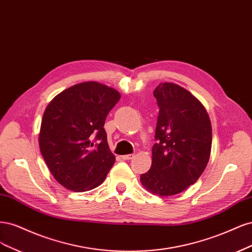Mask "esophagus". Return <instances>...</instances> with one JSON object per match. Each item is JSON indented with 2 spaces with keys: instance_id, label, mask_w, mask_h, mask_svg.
<instances>
[{
  "instance_id": "1",
  "label": "esophagus",
  "mask_w": 252,
  "mask_h": 252,
  "mask_svg": "<svg viewBox=\"0 0 252 252\" xmlns=\"http://www.w3.org/2000/svg\"><path fill=\"white\" fill-rule=\"evenodd\" d=\"M134 154H129V155H124V156H121V159H124V160H131V159H133L134 158Z\"/></svg>"
}]
</instances>
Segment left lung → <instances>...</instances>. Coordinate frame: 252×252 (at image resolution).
<instances>
[{
	"label": "left lung",
	"instance_id": "1",
	"mask_svg": "<svg viewBox=\"0 0 252 252\" xmlns=\"http://www.w3.org/2000/svg\"><path fill=\"white\" fill-rule=\"evenodd\" d=\"M159 105L152 166L140 176L143 188L160 197L174 196L196 182L212 151L209 116L186 89L161 83L154 91Z\"/></svg>",
	"mask_w": 252,
	"mask_h": 252
}]
</instances>
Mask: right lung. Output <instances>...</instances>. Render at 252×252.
Wrapping results in <instances>:
<instances>
[{
    "instance_id": "1",
    "label": "right lung",
    "mask_w": 252,
    "mask_h": 252,
    "mask_svg": "<svg viewBox=\"0 0 252 252\" xmlns=\"http://www.w3.org/2000/svg\"><path fill=\"white\" fill-rule=\"evenodd\" d=\"M120 99L115 89L97 82L72 86L47 105L38 144L54 179L87 191L99 186L115 162L103 126Z\"/></svg>"
}]
</instances>
